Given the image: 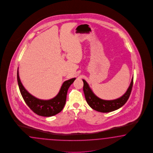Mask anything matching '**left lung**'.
<instances>
[{"label":"left lung","mask_w":153,"mask_h":153,"mask_svg":"<svg viewBox=\"0 0 153 153\" xmlns=\"http://www.w3.org/2000/svg\"><path fill=\"white\" fill-rule=\"evenodd\" d=\"M82 81L84 82L83 91L87 103L93 109L101 113L111 112L119 109L124 105L129 98L133 85V77L128 90L123 96L114 100H105L97 97L91 90L86 81L84 79H82Z\"/></svg>","instance_id":"obj_1"}]
</instances>
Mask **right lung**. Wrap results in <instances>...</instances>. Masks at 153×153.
Returning a JSON list of instances; mask_svg holds the SVG:
<instances>
[{
	"label": "right lung",
	"instance_id": "right-lung-1",
	"mask_svg": "<svg viewBox=\"0 0 153 153\" xmlns=\"http://www.w3.org/2000/svg\"><path fill=\"white\" fill-rule=\"evenodd\" d=\"M75 79H71L63 82L58 94L54 98L50 100H41L33 96L24 88L20 80L18 69L17 71L18 83L24 100L34 113L42 117H51L63 110L66 102L68 90Z\"/></svg>",
	"mask_w": 153,
	"mask_h": 153
}]
</instances>
